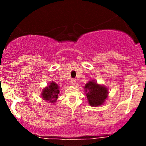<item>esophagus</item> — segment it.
<instances>
[{
	"label": "esophagus",
	"mask_w": 146,
	"mask_h": 146,
	"mask_svg": "<svg viewBox=\"0 0 146 146\" xmlns=\"http://www.w3.org/2000/svg\"><path fill=\"white\" fill-rule=\"evenodd\" d=\"M71 83L73 86H75V84H76V80H75V79H72L71 81Z\"/></svg>",
	"instance_id": "esophagus-1"
}]
</instances>
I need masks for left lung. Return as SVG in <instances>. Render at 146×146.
Masks as SVG:
<instances>
[{
  "label": "left lung",
  "instance_id": "left-lung-1",
  "mask_svg": "<svg viewBox=\"0 0 146 146\" xmlns=\"http://www.w3.org/2000/svg\"><path fill=\"white\" fill-rule=\"evenodd\" d=\"M88 103L91 106L102 105L108 96V89L105 86L98 84L93 81H90L84 86Z\"/></svg>",
  "mask_w": 146,
  "mask_h": 146
}]
</instances>
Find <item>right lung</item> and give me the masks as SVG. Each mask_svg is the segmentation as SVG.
<instances>
[{"label": "right lung", "mask_w": 146, "mask_h": 146, "mask_svg": "<svg viewBox=\"0 0 146 146\" xmlns=\"http://www.w3.org/2000/svg\"><path fill=\"white\" fill-rule=\"evenodd\" d=\"M60 93L59 86L55 82H51L48 87L43 89L42 92V98L46 101L54 103L58 100V94Z\"/></svg>", "instance_id": "add662e5"}]
</instances>
